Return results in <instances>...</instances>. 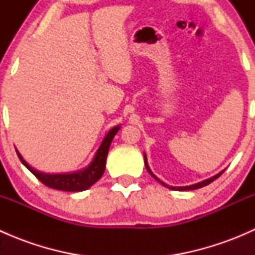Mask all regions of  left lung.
Here are the masks:
<instances>
[{
    "mask_svg": "<svg viewBox=\"0 0 255 255\" xmlns=\"http://www.w3.org/2000/svg\"><path fill=\"white\" fill-rule=\"evenodd\" d=\"M144 164H145V168H146V170H148V173L150 174L151 176L154 177V179H156L158 180L159 182H160L161 185H164V186H166V187H169V189H171V190H179V191H187V190H195V189H200V187H204V186H206V185H208V184H211V182L212 181H215L216 179H217V177H220L221 175H222L223 174V171H221V173H218L217 175H215L213 177H210V179H207V180H205V181H201V182H199V184H195V185H190V186H182V187H174V186H169V185H166V184H164L163 181H160V180L158 179V177H156L155 175H154L153 173H151V170L150 169H149V165H148V163H146V156H145V154H144Z\"/></svg>",
    "mask_w": 255,
    "mask_h": 255,
    "instance_id": "obj_1",
    "label": "left lung"
}]
</instances>
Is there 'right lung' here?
Instances as JSON below:
<instances>
[{"label": "right lung", "mask_w": 255, "mask_h": 255, "mask_svg": "<svg viewBox=\"0 0 255 255\" xmlns=\"http://www.w3.org/2000/svg\"><path fill=\"white\" fill-rule=\"evenodd\" d=\"M120 126L113 127L112 129L107 133V135L105 137V139L102 140L100 148L97 149L92 163L90 164L85 170L78 171V173L58 174V175H50V174L39 173V171L34 170L32 166L28 165V164L23 160L22 155H20L18 151L17 155L18 158H19V160L23 163V165H24L33 175L37 177L40 182H43L45 186L51 187V189L55 190H61V191H84V190L89 189L91 185H94L97 180L101 179V176L104 175L110 145H111L113 137H115L116 133L120 130Z\"/></svg>", "instance_id": "obj_1"}]
</instances>
